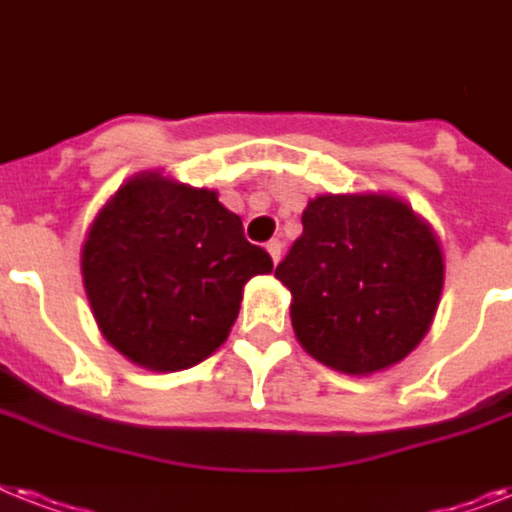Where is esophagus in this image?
Segmentation results:
<instances>
[{
    "mask_svg": "<svg viewBox=\"0 0 512 512\" xmlns=\"http://www.w3.org/2000/svg\"><path fill=\"white\" fill-rule=\"evenodd\" d=\"M268 255L273 263H278V260H281V242H278V239L268 242Z\"/></svg>",
    "mask_w": 512,
    "mask_h": 512,
    "instance_id": "esophagus-1",
    "label": "esophagus"
}]
</instances>
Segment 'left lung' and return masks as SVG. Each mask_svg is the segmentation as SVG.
Returning <instances> with one entry per match:
<instances>
[{"mask_svg":"<svg viewBox=\"0 0 512 512\" xmlns=\"http://www.w3.org/2000/svg\"><path fill=\"white\" fill-rule=\"evenodd\" d=\"M307 355L368 376L405 360L429 334L444 286L434 228L389 194H323L278 263Z\"/></svg>","mask_w":512,"mask_h":512,"instance_id":"1","label":"left lung"}]
</instances>
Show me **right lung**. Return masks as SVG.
I'll list each match as a JSON object with an SVG mask.
<instances>
[{"label":"right lung","mask_w":512,"mask_h":512,"mask_svg":"<svg viewBox=\"0 0 512 512\" xmlns=\"http://www.w3.org/2000/svg\"><path fill=\"white\" fill-rule=\"evenodd\" d=\"M273 260L244 239L218 191L144 170L91 223L83 289L107 342L149 371H184L213 355L234 326L252 276Z\"/></svg>","instance_id":"add662e5"}]
</instances>
